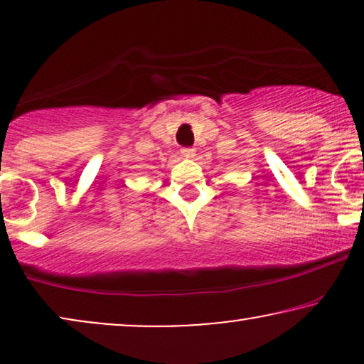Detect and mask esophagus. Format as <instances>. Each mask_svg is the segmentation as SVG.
I'll return each instance as SVG.
<instances>
[{
    "instance_id": "esophagus-1",
    "label": "esophagus",
    "mask_w": 364,
    "mask_h": 364,
    "mask_svg": "<svg viewBox=\"0 0 364 364\" xmlns=\"http://www.w3.org/2000/svg\"><path fill=\"white\" fill-rule=\"evenodd\" d=\"M181 154H182V157H186V159H193V157H196V149L183 147L182 151H181Z\"/></svg>"
}]
</instances>
